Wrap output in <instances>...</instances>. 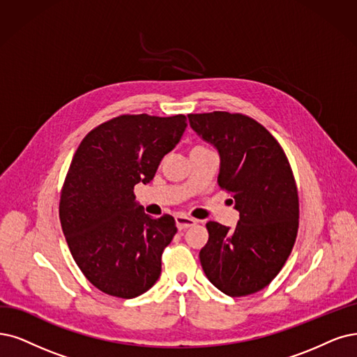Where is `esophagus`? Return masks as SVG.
<instances>
[{"label": "esophagus", "instance_id": "1", "mask_svg": "<svg viewBox=\"0 0 357 357\" xmlns=\"http://www.w3.org/2000/svg\"><path fill=\"white\" fill-rule=\"evenodd\" d=\"M175 222H176L178 229H187V228H190V227H192L197 223L195 219H192L190 216H185V215H176Z\"/></svg>", "mask_w": 357, "mask_h": 357}]
</instances>
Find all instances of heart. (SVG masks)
Wrapping results in <instances>:
<instances>
[{
	"label": "heart",
	"mask_w": 357,
	"mask_h": 357,
	"mask_svg": "<svg viewBox=\"0 0 357 357\" xmlns=\"http://www.w3.org/2000/svg\"><path fill=\"white\" fill-rule=\"evenodd\" d=\"M194 149H204V147H203V145H195Z\"/></svg>",
	"instance_id": "1"
}]
</instances>
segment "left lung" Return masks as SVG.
Segmentation results:
<instances>
[{
  "label": "left lung",
  "mask_w": 357,
  "mask_h": 357,
  "mask_svg": "<svg viewBox=\"0 0 357 357\" xmlns=\"http://www.w3.org/2000/svg\"><path fill=\"white\" fill-rule=\"evenodd\" d=\"M191 128L220 155L218 183L240 220L207 222L200 261L208 281L231 297L255 294L280 273L298 231V194L288 158L271 132L241 113L188 114Z\"/></svg>",
  "instance_id": "left-lung-1"
}]
</instances>
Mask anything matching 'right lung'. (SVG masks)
Wrapping results in <instances>:
<instances>
[{
    "instance_id": "1",
    "label": "right lung",
    "mask_w": 357,
    "mask_h": 357,
    "mask_svg": "<svg viewBox=\"0 0 357 357\" xmlns=\"http://www.w3.org/2000/svg\"><path fill=\"white\" fill-rule=\"evenodd\" d=\"M187 117L122 114L79 144L60 195V222L79 269L100 291L134 298L155 284L175 219L144 213L134 187L175 149Z\"/></svg>"
}]
</instances>
